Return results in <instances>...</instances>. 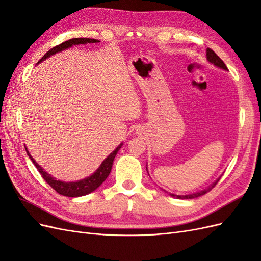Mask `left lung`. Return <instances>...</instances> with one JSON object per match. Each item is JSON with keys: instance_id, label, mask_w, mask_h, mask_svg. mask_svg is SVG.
Listing matches in <instances>:
<instances>
[{"instance_id": "8db88e82", "label": "left lung", "mask_w": 261, "mask_h": 261, "mask_svg": "<svg viewBox=\"0 0 261 261\" xmlns=\"http://www.w3.org/2000/svg\"><path fill=\"white\" fill-rule=\"evenodd\" d=\"M207 59H208V61L209 62H211L213 65H216V66H218V67H220V68H223V69H227V67H226V65L224 64V62L221 60L218 55L213 52L211 49H207ZM220 179V178H219ZM219 179L217 180V181H215V183L213 184H211L208 188H206V189H203V191H201V192H198V193H195V194H191V195H185V196H180V195H174V194H171V193H168L170 196H172V197H174V198H177V199H193V198H196V197H199V196H202V195H204V194H207L208 192H210L211 189L215 187L216 185H217V183L219 181Z\"/></svg>"}]
</instances>
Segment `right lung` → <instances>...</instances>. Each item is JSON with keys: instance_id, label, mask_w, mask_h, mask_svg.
Returning <instances> with one entry per match:
<instances>
[{"instance_id": "right-lung-1", "label": "right lung", "mask_w": 261, "mask_h": 261, "mask_svg": "<svg viewBox=\"0 0 261 261\" xmlns=\"http://www.w3.org/2000/svg\"><path fill=\"white\" fill-rule=\"evenodd\" d=\"M99 42V40L97 39H90V38H74V39H69V40L62 42L61 44L54 46L50 51L46 52L43 57L40 59L38 63L42 62L43 60L48 59L51 55L55 54L57 52H60L62 50L68 49L69 46H72L74 44H86V43H97ZM123 144H121L118 146L112 153H110V155L107 158V159L101 163L100 168L93 173L92 175H90L89 177H86L82 180H77V181H70V183H66V181H62V180H58L55 179L54 177H52L50 174H48L45 171H43V169L39 165L34 159L33 156L29 154V152L27 151L29 158L31 159V161L34 162L35 167L37 168V170L40 173L42 178L48 183L55 192L59 193L60 195L66 196V197H81V196H85L88 195L90 193H92L96 189L103 183L106 180V178L109 176L110 172H111L112 169V164H113V160L117 153L118 150L122 147Z\"/></svg>"}]
</instances>
